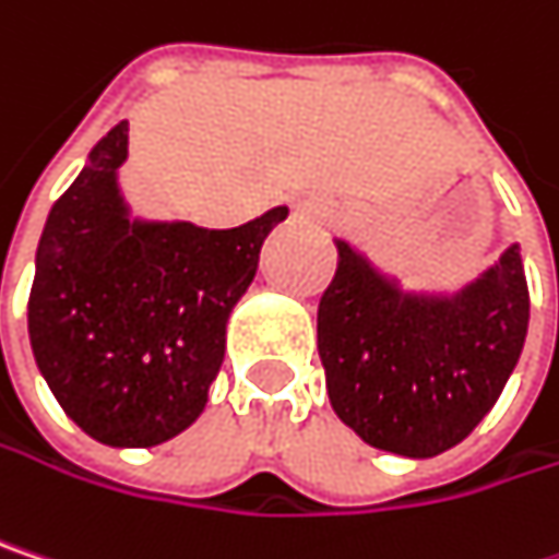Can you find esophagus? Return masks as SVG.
<instances>
[{
  "label": "esophagus",
  "mask_w": 559,
  "mask_h": 559,
  "mask_svg": "<svg viewBox=\"0 0 559 559\" xmlns=\"http://www.w3.org/2000/svg\"><path fill=\"white\" fill-rule=\"evenodd\" d=\"M294 217H300V221H313V217H320V204H317V201H310V198H300V201L294 204Z\"/></svg>",
  "instance_id": "esophagus-1"
}]
</instances>
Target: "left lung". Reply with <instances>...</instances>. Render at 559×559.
Returning <instances> with one entry per match:
<instances>
[{"mask_svg":"<svg viewBox=\"0 0 559 559\" xmlns=\"http://www.w3.org/2000/svg\"><path fill=\"white\" fill-rule=\"evenodd\" d=\"M317 310V348L335 416L403 457L461 444L499 400L528 335L519 242L451 294L406 290L352 242Z\"/></svg>","mask_w":559,"mask_h":559,"instance_id":"8db88e82","label":"left lung"}]
</instances>
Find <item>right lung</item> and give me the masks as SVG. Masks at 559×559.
Instances as JSON below:
<instances>
[{"label": "right lung", "instance_id": "obj_1", "mask_svg": "<svg viewBox=\"0 0 559 559\" xmlns=\"http://www.w3.org/2000/svg\"><path fill=\"white\" fill-rule=\"evenodd\" d=\"M128 121L108 130L50 207L34 255L27 335L63 413L111 448H153L207 406L227 323L259 269L272 207L233 229L130 214L118 173Z\"/></svg>", "mask_w": 559, "mask_h": 559}]
</instances>
